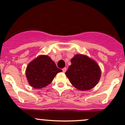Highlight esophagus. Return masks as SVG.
Instances as JSON below:
<instances>
[{"instance_id": "1", "label": "esophagus", "mask_w": 125, "mask_h": 125, "mask_svg": "<svg viewBox=\"0 0 125 125\" xmlns=\"http://www.w3.org/2000/svg\"><path fill=\"white\" fill-rule=\"evenodd\" d=\"M62 71H63V73H65V72L66 71V68H63Z\"/></svg>"}]
</instances>
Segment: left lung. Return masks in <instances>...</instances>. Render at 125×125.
<instances>
[{
    "instance_id": "obj_1",
    "label": "left lung",
    "mask_w": 125,
    "mask_h": 125,
    "mask_svg": "<svg viewBox=\"0 0 125 125\" xmlns=\"http://www.w3.org/2000/svg\"><path fill=\"white\" fill-rule=\"evenodd\" d=\"M71 62L65 74L73 86L80 91L89 90L96 86L102 72L95 60L86 55L76 54Z\"/></svg>"
}]
</instances>
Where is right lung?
<instances>
[{
    "label": "right lung",
    "instance_id": "add662e5",
    "mask_svg": "<svg viewBox=\"0 0 125 125\" xmlns=\"http://www.w3.org/2000/svg\"><path fill=\"white\" fill-rule=\"evenodd\" d=\"M62 71L50 57L40 55L29 63L25 74L30 86L40 89L51 83L57 74Z\"/></svg>",
    "mask_w": 125,
    "mask_h": 125
}]
</instances>
